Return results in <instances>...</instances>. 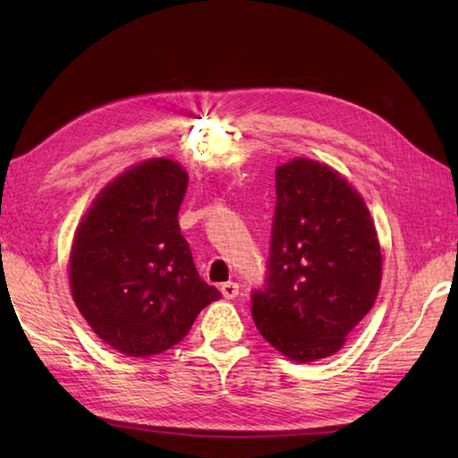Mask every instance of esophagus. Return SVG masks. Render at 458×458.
I'll return each instance as SVG.
<instances>
[{
	"instance_id": "1",
	"label": "esophagus",
	"mask_w": 458,
	"mask_h": 458,
	"mask_svg": "<svg viewBox=\"0 0 458 458\" xmlns=\"http://www.w3.org/2000/svg\"><path fill=\"white\" fill-rule=\"evenodd\" d=\"M238 289L240 287H238V284H234V281H226V284L220 285V291H222L224 299H236Z\"/></svg>"
}]
</instances>
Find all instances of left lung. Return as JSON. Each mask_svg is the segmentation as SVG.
<instances>
[{"label": "left lung", "instance_id": "1", "mask_svg": "<svg viewBox=\"0 0 458 458\" xmlns=\"http://www.w3.org/2000/svg\"><path fill=\"white\" fill-rule=\"evenodd\" d=\"M276 194L267 271L251 291V317L281 354L313 362L338 352L374 307L379 242L362 197L327 165H281Z\"/></svg>", "mask_w": 458, "mask_h": 458}]
</instances>
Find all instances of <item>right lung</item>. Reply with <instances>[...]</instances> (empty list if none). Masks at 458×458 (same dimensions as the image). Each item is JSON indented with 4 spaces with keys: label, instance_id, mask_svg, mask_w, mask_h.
I'll return each instance as SVG.
<instances>
[{
    "label": "right lung",
    "instance_id": "add662e5",
    "mask_svg": "<svg viewBox=\"0 0 458 458\" xmlns=\"http://www.w3.org/2000/svg\"><path fill=\"white\" fill-rule=\"evenodd\" d=\"M189 174L149 159L106 187L74 234L71 289L86 323L125 356L179 344L220 291L200 279L179 208Z\"/></svg>",
    "mask_w": 458,
    "mask_h": 458
}]
</instances>
